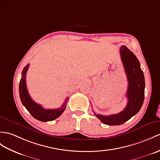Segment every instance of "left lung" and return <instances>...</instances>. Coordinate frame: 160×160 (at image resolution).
Returning a JSON list of instances; mask_svg holds the SVG:
<instances>
[{
  "label": "left lung",
  "mask_w": 160,
  "mask_h": 160,
  "mask_svg": "<svg viewBox=\"0 0 160 160\" xmlns=\"http://www.w3.org/2000/svg\"><path fill=\"white\" fill-rule=\"evenodd\" d=\"M120 53L128 80V88L126 92L128 104L123 110L116 114L103 116L94 112L103 123L108 125H121L130 119L139 112L144 98L145 82L140 62L132 52L125 46L121 47Z\"/></svg>",
  "instance_id": "1"
}]
</instances>
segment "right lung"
Masks as SVG:
<instances>
[{"mask_svg": "<svg viewBox=\"0 0 160 160\" xmlns=\"http://www.w3.org/2000/svg\"><path fill=\"white\" fill-rule=\"evenodd\" d=\"M28 67L29 65L28 64L24 68L22 72V78L20 81L19 93L22 104L37 120L43 122L53 121L60 117L64 112L68 98H66L65 102L62 103L61 108L56 109H45L41 105L35 103L30 97L26 84V74L28 71Z\"/></svg>", "mask_w": 160, "mask_h": 160, "instance_id": "right-lung-1", "label": "right lung"}]
</instances>
